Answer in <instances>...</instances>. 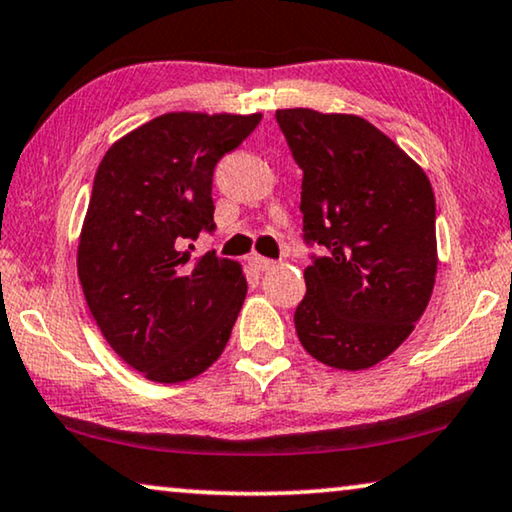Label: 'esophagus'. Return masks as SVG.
I'll return each instance as SVG.
<instances>
[{
  "label": "esophagus",
  "mask_w": 512,
  "mask_h": 512,
  "mask_svg": "<svg viewBox=\"0 0 512 512\" xmlns=\"http://www.w3.org/2000/svg\"><path fill=\"white\" fill-rule=\"evenodd\" d=\"M250 266H253L255 271H269V269H273V266H276V262H273V259H266V257H262V255H250Z\"/></svg>",
  "instance_id": "1"
}]
</instances>
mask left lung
Listing matches in <instances>:
<instances>
[{"label": "left lung", "instance_id": "1", "mask_svg": "<svg viewBox=\"0 0 512 512\" xmlns=\"http://www.w3.org/2000/svg\"><path fill=\"white\" fill-rule=\"evenodd\" d=\"M276 120L304 171V239L327 248L304 271L297 336L331 369H371L406 341L431 299L434 190L420 164L359 115L280 109Z\"/></svg>", "mask_w": 512, "mask_h": 512}]
</instances>
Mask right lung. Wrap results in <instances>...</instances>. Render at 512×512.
<instances>
[{
  "label": "right lung",
  "instance_id": "obj_1",
  "mask_svg": "<svg viewBox=\"0 0 512 512\" xmlns=\"http://www.w3.org/2000/svg\"><path fill=\"white\" fill-rule=\"evenodd\" d=\"M262 113H164L106 150L78 239L85 301L122 362L183 383L222 355L248 283L232 259L190 257L213 232V169Z\"/></svg>",
  "mask_w": 512,
  "mask_h": 512
}]
</instances>
